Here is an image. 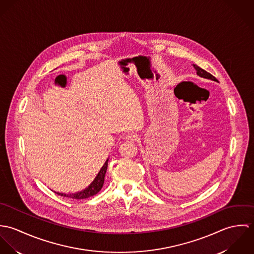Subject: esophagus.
Masks as SVG:
<instances>
[{
  "label": "esophagus",
  "instance_id": "1",
  "mask_svg": "<svg viewBox=\"0 0 254 254\" xmlns=\"http://www.w3.org/2000/svg\"><path fill=\"white\" fill-rule=\"evenodd\" d=\"M125 139H126V141H128V142H133V141H136V140L138 139V135L130 133V134H128V135L125 137Z\"/></svg>",
  "mask_w": 254,
  "mask_h": 254
}]
</instances>
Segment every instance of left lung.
Wrapping results in <instances>:
<instances>
[{"label":"left lung","instance_id":"1","mask_svg":"<svg viewBox=\"0 0 254 254\" xmlns=\"http://www.w3.org/2000/svg\"><path fill=\"white\" fill-rule=\"evenodd\" d=\"M193 65V67H194V69L196 70V73H197V75H199L200 77H203V78H207V79H211V80H213V81H217V79L212 75V74H210V73L207 72V71H205L204 69H202V68H200L199 66H197L196 64H192Z\"/></svg>","mask_w":254,"mask_h":254}]
</instances>
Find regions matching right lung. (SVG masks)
Here are the masks:
<instances>
[{
    "instance_id": "right-lung-1",
    "label": "right lung",
    "mask_w": 254,
    "mask_h": 254,
    "mask_svg": "<svg viewBox=\"0 0 254 254\" xmlns=\"http://www.w3.org/2000/svg\"><path fill=\"white\" fill-rule=\"evenodd\" d=\"M108 163H109V159H107L106 163L104 164V166L100 170V172L97 175V177L95 178V180L84 190H82L80 192H77V193H71V194H65V193H61V192H57V193L62 195V196L71 197L73 199H84V198H88L90 196H93V195L97 194L102 190V188L104 186L105 176H106L107 169H108Z\"/></svg>"
}]
</instances>
